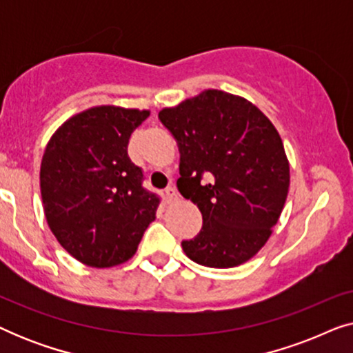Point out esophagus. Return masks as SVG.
Wrapping results in <instances>:
<instances>
[{
  "instance_id": "obj_1",
  "label": "esophagus",
  "mask_w": 353,
  "mask_h": 353,
  "mask_svg": "<svg viewBox=\"0 0 353 353\" xmlns=\"http://www.w3.org/2000/svg\"><path fill=\"white\" fill-rule=\"evenodd\" d=\"M165 199H167L168 202H173V201L178 199V191H176V188H173V186L167 188V190H165Z\"/></svg>"
}]
</instances>
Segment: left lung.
Wrapping results in <instances>:
<instances>
[{"label": "left lung", "instance_id": "obj_1", "mask_svg": "<svg viewBox=\"0 0 353 353\" xmlns=\"http://www.w3.org/2000/svg\"><path fill=\"white\" fill-rule=\"evenodd\" d=\"M159 119L180 149L183 197L199 207L202 230L181 248L192 262L231 268L263 248L289 191V161L278 130L241 96L205 90Z\"/></svg>", "mask_w": 353, "mask_h": 353}]
</instances>
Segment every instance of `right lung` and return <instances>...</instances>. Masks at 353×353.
Here are the masks:
<instances>
[{
  "instance_id": "1",
  "label": "right lung",
  "mask_w": 353,
  "mask_h": 353,
  "mask_svg": "<svg viewBox=\"0 0 353 353\" xmlns=\"http://www.w3.org/2000/svg\"><path fill=\"white\" fill-rule=\"evenodd\" d=\"M149 110L96 105L72 115L46 144L40 190L48 226L79 262L109 268L134 255L161 199L143 188L128 139Z\"/></svg>"
}]
</instances>
